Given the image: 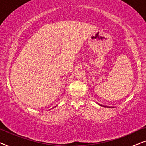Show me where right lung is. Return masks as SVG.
Returning <instances> with one entry per match:
<instances>
[{
    "label": "right lung",
    "mask_w": 146,
    "mask_h": 146,
    "mask_svg": "<svg viewBox=\"0 0 146 146\" xmlns=\"http://www.w3.org/2000/svg\"><path fill=\"white\" fill-rule=\"evenodd\" d=\"M54 108H55V107H54Z\"/></svg>",
    "instance_id": "right-lung-1"
}]
</instances>
